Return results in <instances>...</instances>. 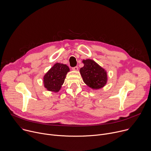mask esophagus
Instances as JSON below:
<instances>
[{
	"instance_id": "1",
	"label": "esophagus",
	"mask_w": 151,
	"mask_h": 151,
	"mask_svg": "<svg viewBox=\"0 0 151 151\" xmlns=\"http://www.w3.org/2000/svg\"><path fill=\"white\" fill-rule=\"evenodd\" d=\"M72 70H75V71H77V70H78V66L73 67V68H72Z\"/></svg>"
}]
</instances>
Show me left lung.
<instances>
[{"label": "left lung", "instance_id": "obj_1", "mask_svg": "<svg viewBox=\"0 0 151 151\" xmlns=\"http://www.w3.org/2000/svg\"><path fill=\"white\" fill-rule=\"evenodd\" d=\"M82 62L84 66L80 69V73L83 82L94 89L104 87L107 82L106 71L93 60L88 59Z\"/></svg>", "mask_w": 151, "mask_h": 151}]
</instances>
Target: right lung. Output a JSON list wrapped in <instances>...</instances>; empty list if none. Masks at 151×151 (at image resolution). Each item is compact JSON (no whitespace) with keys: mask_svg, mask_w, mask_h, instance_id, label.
<instances>
[{"mask_svg":"<svg viewBox=\"0 0 151 151\" xmlns=\"http://www.w3.org/2000/svg\"><path fill=\"white\" fill-rule=\"evenodd\" d=\"M69 68L66 64L56 63L44 78L45 87L51 91L58 92L65 79Z\"/></svg>","mask_w":151,"mask_h":151,"instance_id":"right-lung-1","label":"right lung"}]
</instances>
